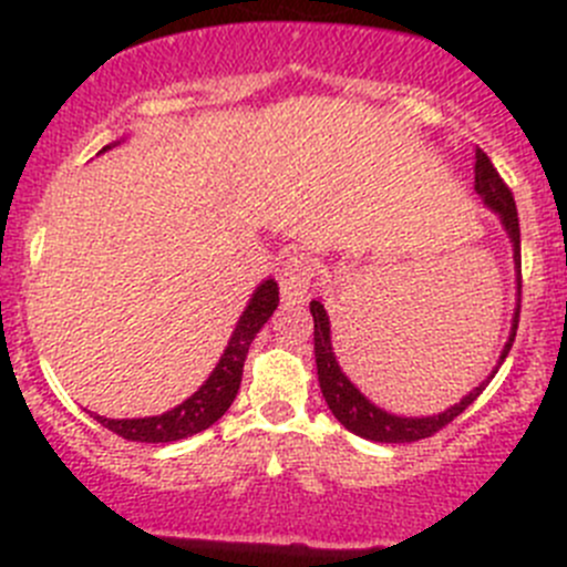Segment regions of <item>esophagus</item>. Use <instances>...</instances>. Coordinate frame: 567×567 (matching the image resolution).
I'll return each instance as SVG.
<instances>
[{"instance_id": "1", "label": "esophagus", "mask_w": 567, "mask_h": 567, "mask_svg": "<svg viewBox=\"0 0 567 567\" xmlns=\"http://www.w3.org/2000/svg\"><path fill=\"white\" fill-rule=\"evenodd\" d=\"M312 279H316V266L310 257L299 255V251L288 255L282 271H279V293H282L285 305H301L310 293Z\"/></svg>"}]
</instances>
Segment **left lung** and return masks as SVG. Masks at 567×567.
Here are the masks:
<instances>
[{"label":"left lung","mask_w":567,"mask_h":567,"mask_svg":"<svg viewBox=\"0 0 567 567\" xmlns=\"http://www.w3.org/2000/svg\"><path fill=\"white\" fill-rule=\"evenodd\" d=\"M474 192L480 194L485 208L494 210L499 216V225L505 227L507 238H511L513 247V268H516V310L511 318V331H507V340L502 346L499 359L491 368V373L474 386L472 392H466L455 405L439 411V414L427 416H403L392 414V411L381 409L373 400L364 398L362 390L342 373L340 362H337L334 346H331V320L329 312L323 310V301L316 299L310 301L312 320H316V368H318V384L323 392L326 405L331 409V414L337 416L340 425H346L348 431L357 433V436L370 439V442H384V444H405V442H420V439L433 436L436 431H442L447 422H453L455 416L463 414L474 400L480 398V392L488 386V381L494 379L496 370L502 368L505 357L511 353L513 340H516L518 329V310H522V230H518V210L513 203L511 188L505 186L499 173L494 169L491 158L483 151H477V162H474Z\"/></svg>","instance_id":"8db88e82"}]
</instances>
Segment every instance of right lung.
<instances>
[{"mask_svg": "<svg viewBox=\"0 0 567 567\" xmlns=\"http://www.w3.org/2000/svg\"><path fill=\"white\" fill-rule=\"evenodd\" d=\"M125 136L114 140L112 145H106L104 151H112L114 145H120ZM279 305V288L271 277L262 279L255 288L251 299L244 307L241 318H238L236 329H233L230 340H227L225 353L219 357L216 368L210 370L208 379L203 381L197 392L192 398L183 400L175 409L164 411L156 416H136V420H109V416H95L101 425L109 427L117 436L128 439V442H147V444H164V442H177V439H188L194 433L205 431V427L214 425L216 420H221L227 409L236 400L238 386H241V373H244V359H247L251 340H255L257 331L262 329L268 318L274 316Z\"/></svg>", "mask_w": 567, "mask_h": 567, "instance_id": "add662e5", "label": "right lung"}]
</instances>
